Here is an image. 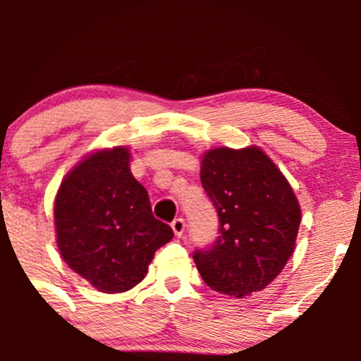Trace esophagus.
<instances>
[{"mask_svg": "<svg viewBox=\"0 0 361 361\" xmlns=\"http://www.w3.org/2000/svg\"><path fill=\"white\" fill-rule=\"evenodd\" d=\"M171 227H173L174 234H176L178 238H181L185 232V220L183 218H174V220L171 221Z\"/></svg>", "mask_w": 361, "mask_h": 361, "instance_id": "1", "label": "esophagus"}]
</instances>
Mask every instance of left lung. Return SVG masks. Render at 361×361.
Returning <instances> with one entry per match:
<instances>
[{"label": "left lung", "mask_w": 361, "mask_h": 361, "mask_svg": "<svg viewBox=\"0 0 361 361\" xmlns=\"http://www.w3.org/2000/svg\"><path fill=\"white\" fill-rule=\"evenodd\" d=\"M201 181L218 213V235L194 251L201 278L214 292L246 297L278 278L292 257L300 207L281 171L260 148H214Z\"/></svg>", "instance_id": "left-lung-1"}]
</instances>
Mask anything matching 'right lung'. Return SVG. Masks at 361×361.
I'll return each instance as SVG.
<instances>
[{
    "label": "right lung",
    "instance_id": "add662e5",
    "mask_svg": "<svg viewBox=\"0 0 361 361\" xmlns=\"http://www.w3.org/2000/svg\"><path fill=\"white\" fill-rule=\"evenodd\" d=\"M54 214L64 262L106 293L136 286L155 251L174 235L152 213L148 192L130 173L122 147L83 159L64 178Z\"/></svg>",
    "mask_w": 361,
    "mask_h": 361
}]
</instances>
